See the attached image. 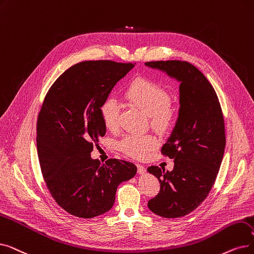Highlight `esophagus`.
<instances>
[{
  "label": "esophagus",
  "instance_id": "esophagus-1",
  "mask_svg": "<svg viewBox=\"0 0 254 254\" xmlns=\"http://www.w3.org/2000/svg\"><path fill=\"white\" fill-rule=\"evenodd\" d=\"M137 169H138L139 174H144L146 172L145 167L143 166V165H140V164H137Z\"/></svg>",
  "mask_w": 254,
  "mask_h": 254
}]
</instances>
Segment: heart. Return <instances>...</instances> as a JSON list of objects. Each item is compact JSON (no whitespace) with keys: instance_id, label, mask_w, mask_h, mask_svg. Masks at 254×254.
<instances>
[{"instance_id":"1","label":"heart","mask_w":254,"mask_h":254,"mask_svg":"<svg viewBox=\"0 0 254 254\" xmlns=\"http://www.w3.org/2000/svg\"><path fill=\"white\" fill-rule=\"evenodd\" d=\"M127 100L149 116L150 126L158 131L167 130L173 124L174 110L170 106L171 95L167 89L147 78L131 81L125 92ZM100 115L106 128L113 130L118 125L119 105L114 97H108L100 107ZM157 145L151 135H127L119 143V147L128 156L142 159Z\"/></svg>"}]
</instances>
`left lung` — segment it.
Here are the masks:
<instances>
[{"instance_id": "1", "label": "left lung", "mask_w": 254, "mask_h": 254, "mask_svg": "<svg viewBox=\"0 0 254 254\" xmlns=\"http://www.w3.org/2000/svg\"><path fill=\"white\" fill-rule=\"evenodd\" d=\"M145 65L180 82L179 117L161 149L174 159L173 170L147 168L161 185L148 208L164 218H180L200 205L216 181L225 148L222 110L211 83L191 63L169 60Z\"/></svg>"}]
</instances>
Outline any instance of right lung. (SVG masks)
<instances>
[{
  "label": "right lung",
  "instance_id": "right-lung-1",
  "mask_svg": "<svg viewBox=\"0 0 254 254\" xmlns=\"http://www.w3.org/2000/svg\"><path fill=\"white\" fill-rule=\"evenodd\" d=\"M133 63L84 61L65 70L43 101L37 119L41 172L56 202L70 215L90 219L111 209L119 184L133 179V163L91 158L105 136L100 107Z\"/></svg>",
  "mask_w": 254,
  "mask_h": 254
}]
</instances>
